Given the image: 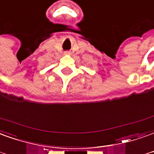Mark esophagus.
Here are the masks:
<instances>
[{"mask_svg":"<svg viewBox=\"0 0 154 154\" xmlns=\"http://www.w3.org/2000/svg\"><path fill=\"white\" fill-rule=\"evenodd\" d=\"M66 54H69V51H66Z\"/></svg>","mask_w":154,"mask_h":154,"instance_id":"obj_1","label":"esophagus"}]
</instances>
